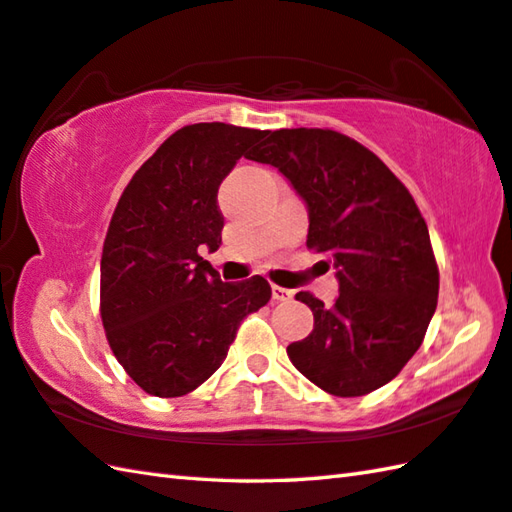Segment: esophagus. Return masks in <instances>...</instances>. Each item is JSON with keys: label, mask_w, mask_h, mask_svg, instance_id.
<instances>
[{"label": "esophagus", "mask_w": 512, "mask_h": 512, "mask_svg": "<svg viewBox=\"0 0 512 512\" xmlns=\"http://www.w3.org/2000/svg\"><path fill=\"white\" fill-rule=\"evenodd\" d=\"M271 296H274V300L283 302V300H289L291 296H294V291L280 287V285H271Z\"/></svg>", "instance_id": "34e87169"}]
</instances>
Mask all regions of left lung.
I'll return each instance as SVG.
<instances>
[{
    "label": "left lung",
    "instance_id": "8db88e82",
    "mask_svg": "<svg viewBox=\"0 0 512 512\" xmlns=\"http://www.w3.org/2000/svg\"><path fill=\"white\" fill-rule=\"evenodd\" d=\"M249 159L274 165L305 198L307 247L338 269L333 305L296 294L314 331L289 344V360L338 398L384 387L420 349L437 307L440 269L420 207L369 148L329 128L267 132Z\"/></svg>",
    "mask_w": 512,
    "mask_h": 512
}]
</instances>
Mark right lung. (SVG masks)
Returning a JSON list of instances; mask_svg holds the SVG:
<instances>
[{"mask_svg": "<svg viewBox=\"0 0 512 512\" xmlns=\"http://www.w3.org/2000/svg\"><path fill=\"white\" fill-rule=\"evenodd\" d=\"M267 130L192 123L165 139L119 198L101 254L99 311L114 358L156 398H181L221 367L241 322L265 307L263 276L223 283L218 185Z\"/></svg>", "mask_w": 512, "mask_h": 512, "instance_id": "add662e5", "label": "right lung"}]
</instances>
